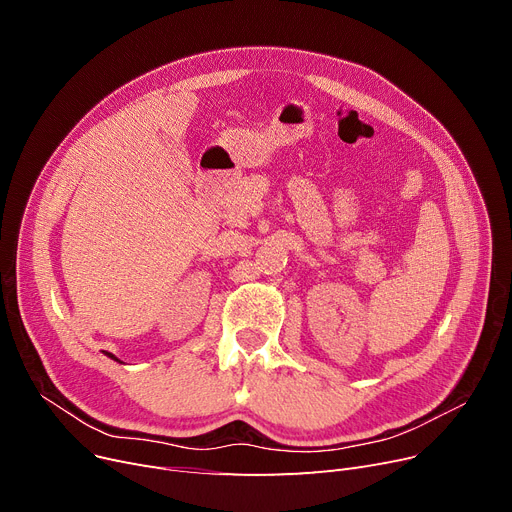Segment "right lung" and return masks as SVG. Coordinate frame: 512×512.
<instances>
[{
  "label": "right lung",
  "mask_w": 512,
  "mask_h": 512,
  "mask_svg": "<svg viewBox=\"0 0 512 512\" xmlns=\"http://www.w3.org/2000/svg\"><path fill=\"white\" fill-rule=\"evenodd\" d=\"M105 355H107V357H110V359H114V361H120V359H116V357H114L112 353H105Z\"/></svg>",
  "instance_id": "add662e5"
}]
</instances>
